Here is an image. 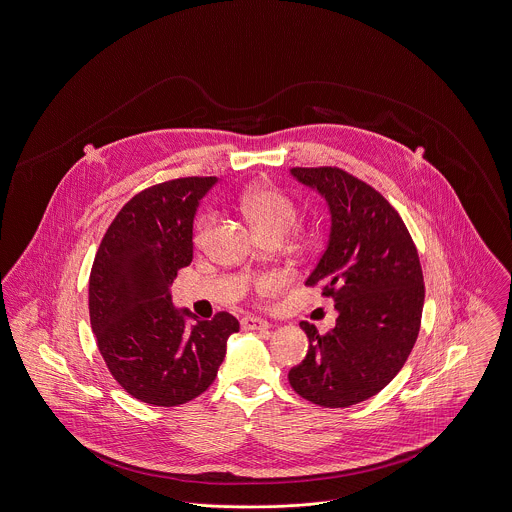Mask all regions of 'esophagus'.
Returning a JSON list of instances; mask_svg holds the SVG:
<instances>
[{
  "mask_svg": "<svg viewBox=\"0 0 512 512\" xmlns=\"http://www.w3.org/2000/svg\"><path fill=\"white\" fill-rule=\"evenodd\" d=\"M241 328L249 330V332H263V330H269L271 324L267 320H261V318H255V316H245L241 320Z\"/></svg>",
  "mask_w": 512,
  "mask_h": 512,
  "instance_id": "1",
  "label": "esophagus"
}]
</instances>
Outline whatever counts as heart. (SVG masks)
I'll list each match as a JSON object with an SVG mask.
<instances>
[{
  "label": "heart",
  "mask_w": 512,
  "mask_h": 512,
  "mask_svg": "<svg viewBox=\"0 0 512 512\" xmlns=\"http://www.w3.org/2000/svg\"><path fill=\"white\" fill-rule=\"evenodd\" d=\"M239 210L251 222L263 237H283L288 229L296 224L298 210L296 204L281 192L279 188L271 186H251L239 196ZM212 226V216H202L196 224L194 239L202 243ZM277 279L267 277L263 279V286H271Z\"/></svg>",
  "instance_id": "1"
}]
</instances>
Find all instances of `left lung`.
Wrapping results in <instances>:
<instances>
[{
	"label": "left lung",
	"mask_w": 512,
	"mask_h": 512,
	"mask_svg": "<svg viewBox=\"0 0 512 512\" xmlns=\"http://www.w3.org/2000/svg\"><path fill=\"white\" fill-rule=\"evenodd\" d=\"M290 172L330 208V239L306 286L334 298L338 320L324 336L300 322L310 345L288 381L314 404L345 408L385 389L408 359L424 306L422 267L402 218L373 186L336 167Z\"/></svg>",
	"instance_id": "8db88e82"
}]
</instances>
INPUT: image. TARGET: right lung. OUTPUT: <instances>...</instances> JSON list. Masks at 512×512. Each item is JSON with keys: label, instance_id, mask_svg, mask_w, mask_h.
<instances>
[{"label": "right lung", "instance_id": "1", "mask_svg": "<svg viewBox=\"0 0 512 512\" xmlns=\"http://www.w3.org/2000/svg\"><path fill=\"white\" fill-rule=\"evenodd\" d=\"M216 176H188L133 196L115 216L90 273V324L115 381L153 406H178L216 379L239 322L198 320L172 304L171 284L192 261V228Z\"/></svg>", "mask_w": 512, "mask_h": 512}]
</instances>
